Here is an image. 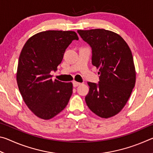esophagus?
I'll return each instance as SVG.
<instances>
[{
	"instance_id": "1",
	"label": "esophagus",
	"mask_w": 153,
	"mask_h": 153,
	"mask_svg": "<svg viewBox=\"0 0 153 153\" xmlns=\"http://www.w3.org/2000/svg\"><path fill=\"white\" fill-rule=\"evenodd\" d=\"M80 84H81V83H79V82H77L76 81L73 82V85H74V87H76L77 86H79V85H80Z\"/></svg>"
}]
</instances>
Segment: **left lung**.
<instances>
[{
    "label": "left lung",
    "instance_id": "left-lung-1",
    "mask_svg": "<svg viewBox=\"0 0 153 153\" xmlns=\"http://www.w3.org/2000/svg\"><path fill=\"white\" fill-rule=\"evenodd\" d=\"M92 51V63L99 69L98 84L88 82L86 105L96 115L109 118L125 107L136 84L133 56L118 33L105 29L77 30Z\"/></svg>",
    "mask_w": 153,
    "mask_h": 153
}]
</instances>
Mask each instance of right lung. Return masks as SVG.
I'll list each match as a JSON object with an SVG mask.
<instances>
[{
    "label": "right lung",
    "mask_w": 153,
    "mask_h": 153,
    "mask_svg": "<svg viewBox=\"0 0 153 153\" xmlns=\"http://www.w3.org/2000/svg\"><path fill=\"white\" fill-rule=\"evenodd\" d=\"M78 39L74 31H44L30 37L21 51L17 86L27 107L40 119H52L68 104L73 84L53 81L51 72L56 70L72 41Z\"/></svg>",
    "instance_id": "obj_1"
}]
</instances>
